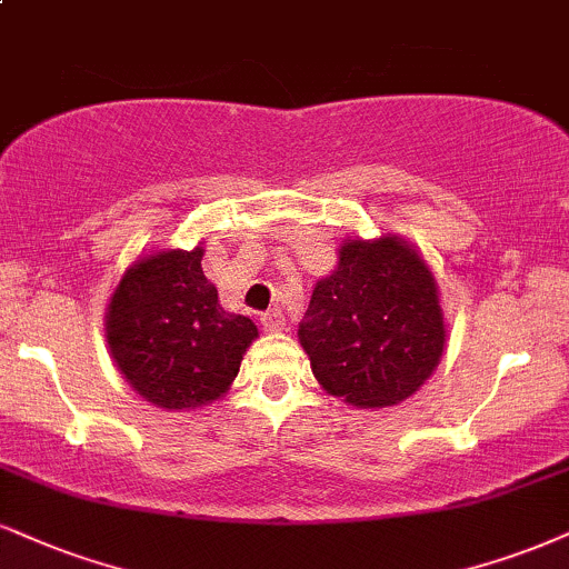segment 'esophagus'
<instances>
[{"mask_svg": "<svg viewBox=\"0 0 569 569\" xmlns=\"http://www.w3.org/2000/svg\"><path fill=\"white\" fill-rule=\"evenodd\" d=\"M261 325L266 332H282L284 329V313L279 308H271V311L261 313Z\"/></svg>", "mask_w": 569, "mask_h": 569, "instance_id": "obj_1", "label": "esophagus"}]
</instances>
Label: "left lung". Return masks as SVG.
<instances>
[{
  "label": "left lung",
  "instance_id": "left-lung-1",
  "mask_svg": "<svg viewBox=\"0 0 569 569\" xmlns=\"http://www.w3.org/2000/svg\"><path fill=\"white\" fill-rule=\"evenodd\" d=\"M298 338L327 392L359 409L401 403L446 348L432 271L396 234L346 240L338 269L313 287Z\"/></svg>",
  "mask_w": 569,
  "mask_h": 569
}]
</instances>
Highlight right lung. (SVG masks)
I'll return each mask as SVG.
<instances>
[{"instance_id": "right-lung-1", "label": "right lung", "mask_w": 569, "mask_h": 569, "mask_svg": "<svg viewBox=\"0 0 569 569\" xmlns=\"http://www.w3.org/2000/svg\"><path fill=\"white\" fill-rule=\"evenodd\" d=\"M202 250L139 258L110 298L104 335L116 367L158 409H198L234 382L258 327L223 311L202 273Z\"/></svg>"}]
</instances>
